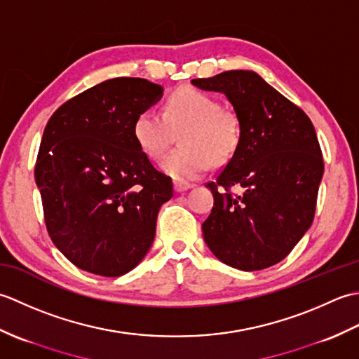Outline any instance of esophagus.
<instances>
[{"label": "esophagus", "instance_id": "obj_1", "mask_svg": "<svg viewBox=\"0 0 359 359\" xmlns=\"http://www.w3.org/2000/svg\"><path fill=\"white\" fill-rule=\"evenodd\" d=\"M194 185L193 184H188V182H182V180H177L174 182V189L175 193H184V191H188V189H191Z\"/></svg>", "mask_w": 359, "mask_h": 359}]
</instances>
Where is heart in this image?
<instances>
[{"label": "heart", "instance_id": "obj_1", "mask_svg": "<svg viewBox=\"0 0 359 359\" xmlns=\"http://www.w3.org/2000/svg\"><path fill=\"white\" fill-rule=\"evenodd\" d=\"M180 143L162 162V171L177 180H193L207 172L212 157L224 158L234 151L239 140V121L233 112L222 109L216 97L193 88L172 93L163 112L144 109L134 121V137L143 154L160 158L172 142L174 129Z\"/></svg>", "mask_w": 359, "mask_h": 359}]
</instances>
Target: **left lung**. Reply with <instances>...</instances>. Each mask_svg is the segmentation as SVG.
<instances>
[{"label":"left lung","instance_id":"8db88e82","mask_svg":"<svg viewBox=\"0 0 359 359\" xmlns=\"http://www.w3.org/2000/svg\"><path fill=\"white\" fill-rule=\"evenodd\" d=\"M226 97L239 121L233 157L207 187L215 207L202 224L219 261L243 271L280 262L315 217L324 162L306 112L253 71H226L191 81ZM244 193L233 196L229 188Z\"/></svg>","mask_w":359,"mask_h":359}]
</instances>
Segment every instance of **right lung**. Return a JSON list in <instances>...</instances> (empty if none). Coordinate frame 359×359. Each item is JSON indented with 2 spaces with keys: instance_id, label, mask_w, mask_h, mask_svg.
Segmentation results:
<instances>
[{
  "instance_id": "add662e5",
  "label": "right lung",
  "mask_w": 359,
  "mask_h": 359,
  "mask_svg": "<svg viewBox=\"0 0 359 359\" xmlns=\"http://www.w3.org/2000/svg\"><path fill=\"white\" fill-rule=\"evenodd\" d=\"M163 95L144 79L106 80L60 106L35 165L50 239L79 269L117 278L154 242L160 207L172 197L134 137V121Z\"/></svg>"
}]
</instances>
